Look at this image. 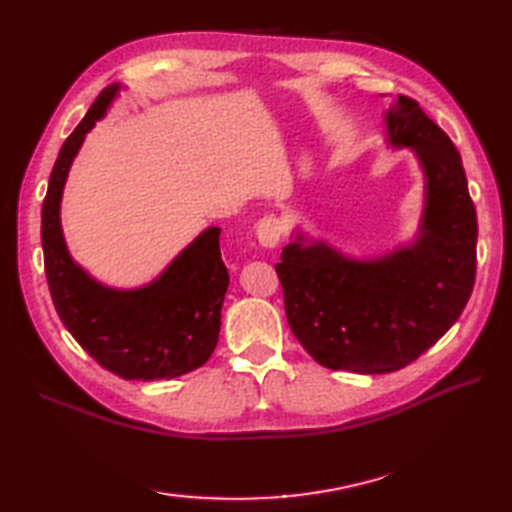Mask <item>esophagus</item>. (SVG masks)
<instances>
[{"mask_svg": "<svg viewBox=\"0 0 512 512\" xmlns=\"http://www.w3.org/2000/svg\"><path fill=\"white\" fill-rule=\"evenodd\" d=\"M255 233H257L259 244L264 248H275L279 244L281 235H284V224H281L277 217L270 215V217H264V220L255 226Z\"/></svg>", "mask_w": 512, "mask_h": 512, "instance_id": "obj_1", "label": "esophagus"}]
</instances>
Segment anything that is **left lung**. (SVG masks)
Instances as JSON below:
<instances>
[{
  "mask_svg": "<svg viewBox=\"0 0 512 512\" xmlns=\"http://www.w3.org/2000/svg\"><path fill=\"white\" fill-rule=\"evenodd\" d=\"M391 149H411L424 178L413 242L352 257L292 231L275 266L292 334L319 365L389 374L409 365L458 321L475 281L477 217L451 138L396 96L383 114Z\"/></svg>",
  "mask_w": 512,
  "mask_h": 512,
  "instance_id": "1",
  "label": "left lung"
}]
</instances>
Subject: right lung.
<instances>
[{
	"label": "right lung",
	"mask_w": 512,
	"mask_h": 512,
	"mask_svg": "<svg viewBox=\"0 0 512 512\" xmlns=\"http://www.w3.org/2000/svg\"><path fill=\"white\" fill-rule=\"evenodd\" d=\"M121 83L105 88L65 140L41 206V246L59 319L101 367L125 380H171L202 367L220 339L228 270L220 226H209L140 288H112L72 259L61 228V198L85 136L110 110Z\"/></svg>",
	"instance_id": "1"
}]
</instances>
